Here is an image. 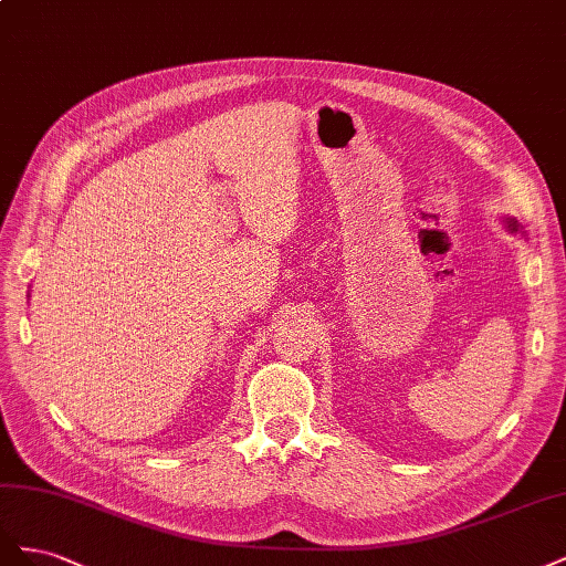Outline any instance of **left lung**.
Instances as JSON below:
<instances>
[{
  "label": "left lung",
  "mask_w": 566,
  "mask_h": 566,
  "mask_svg": "<svg viewBox=\"0 0 566 566\" xmlns=\"http://www.w3.org/2000/svg\"><path fill=\"white\" fill-rule=\"evenodd\" d=\"M510 227H512V229H517V224H515V221H512V224H510Z\"/></svg>",
  "instance_id": "obj_1"
}]
</instances>
